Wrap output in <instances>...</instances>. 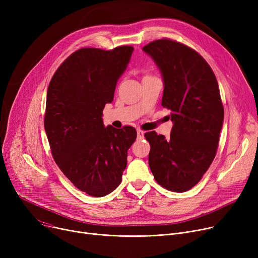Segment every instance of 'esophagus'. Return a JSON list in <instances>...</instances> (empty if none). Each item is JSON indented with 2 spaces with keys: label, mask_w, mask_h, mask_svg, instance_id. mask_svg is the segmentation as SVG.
<instances>
[{
  "label": "esophagus",
  "mask_w": 258,
  "mask_h": 258,
  "mask_svg": "<svg viewBox=\"0 0 258 258\" xmlns=\"http://www.w3.org/2000/svg\"><path fill=\"white\" fill-rule=\"evenodd\" d=\"M137 137L139 139H142L144 137V132L141 131V130H137Z\"/></svg>",
  "instance_id": "1"
}]
</instances>
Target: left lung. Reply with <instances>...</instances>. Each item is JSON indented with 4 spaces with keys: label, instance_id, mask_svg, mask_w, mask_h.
I'll list each match as a JSON object with an SVG mask.
<instances>
[{
    "label": "left lung",
    "instance_id": "left-lung-1",
    "mask_svg": "<svg viewBox=\"0 0 258 258\" xmlns=\"http://www.w3.org/2000/svg\"><path fill=\"white\" fill-rule=\"evenodd\" d=\"M142 50L163 79L162 105L170 110V137L146 133L148 163L156 181L170 191L185 192L199 183L215 157L224 107L210 66L189 47L159 39Z\"/></svg>",
    "mask_w": 258,
    "mask_h": 258
}]
</instances>
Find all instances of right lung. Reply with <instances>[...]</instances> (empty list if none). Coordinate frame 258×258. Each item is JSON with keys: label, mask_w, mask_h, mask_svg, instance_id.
Masks as SVG:
<instances>
[{"label": "right lung", "mask_w": 258, "mask_h": 258, "mask_svg": "<svg viewBox=\"0 0 258 258\" xmlns=\"http://www.w3.org/2000/svg\"><path fill=\"white\" fill-rule=\"evenodd\" d=\"M133 51L131 46L79 49L60 64L48 88L45 131L53 158L74 186L91 197H104L119 186L137 137L132 126L105 127L102 121Z\"/></svg>", "instance_id": "right-lung-1"}]
</instances>
